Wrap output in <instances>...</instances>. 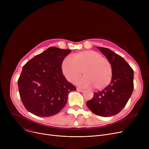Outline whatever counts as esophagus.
Instances as JSON below:
<instances>
[{"instance_id": "obj_1", "label": "esophagus", "mask_w": 149, "mask_h": 149, "mask_svg": "<svg viewBox=\"0 0 149 149\" xmlns=\"http://www.w3.org/2000/svg\"><path fill=\"white\" fill-rule=\"evenodd\" d=\"M77 91H79V92H83L84 91V90L81 89H80V88H77Z\"/></svg>"}]
</instances>
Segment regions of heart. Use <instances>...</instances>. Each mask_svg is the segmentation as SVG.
<instances>
[{
    "mask_svg": "<svg viewBox=\"0 0 149 149\" xmlns=\"http://www.w3.org/2000/svg\"><path fill=\"white\" fill-rule=\"evenodd\" d=\"M61 70L66 79L74 83L83 74L77 83L83 88L93 86L95 89H104L111 83L112 67L107 58L98 52L89 50L75 53L66 57L61 63Z\"/></svg>",
    "mask_w": 149,
    "mask_h": 149,
    "instance_id": "obj_1",
    "label": "heart"
}]
</instances>
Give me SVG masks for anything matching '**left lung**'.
I'll return each instance as SVG.
<instances>
[{
	"mask_svg": "<svg viewBox=\"0 0 149 149\" xmlns=\"http://www.w3.org/2000/svg\"><path fill=\"white\" fill-rule=\"evenodd\" d=\"M112 67L111 81L103 91L94 92L86 105L94 114L104 117L118 114L134 91V70L125 60L108 48L97 47Z\"/></svg>",
	"mask_w": 149,
	"mask_h": 149,
	"instance_id": "1",
	"label": "left lung"
}]
</instances>
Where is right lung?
Masks as SVG:
<instances>
[{
  "label": "right lung",
  "instance_id": "obj_1",
  "mask_svg": "<svg viewBox=\"0 0 149 149\" xmlns=\"http://www.w3.org/2000/svg\"><path fill=\"white\" fill-rule=\"evenodd\" d=\"M71 50L50 47L23 66L18 80L19 94L26 110L36 116L58 113L76 88L63 74L61 63Z\"/></svg>",
  "mask_w": 149,
  "mask_h": 149
}]
</instances>
